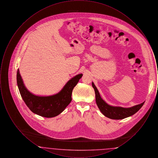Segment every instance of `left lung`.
Here are the masks:
<instances>
[{"mask_svg":"<svg viewBox=\"0 0 158 158\" xmlns=\"http://www.w3.org/2000/svg\"><path fill=\"white\" fill-rule=\"evenodd\" d=\"M92 85L95 90L96 102L99 110L105 117L109 118L113 120H121L133 115L142 108L144 103L143 102L140 104L135 105L130 108H123L120 106H111L107 104L101 98L99 91L94 83H92Z\"/></svg>","mask_w":158,"mask_h":158,"instance_id":"8db88e82","label":"left lung"}]
</instances>
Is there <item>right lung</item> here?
<instances>
[{
	"label": "right lung",
	"instance_id": "1",
	"mask_svg": "<svg viewBox=\"0 0 158 158\" xmlns=\"http://www.w3.org/2000/svg\"><path fill=\"white\" fill-rule=\"evenodd\" d=\"M82 74L75 76L68 81L58 94L48 97L37 96L26 88L18 69L17 85L25 104L32 113L46 118L56 117L62 113L72 101V94Z\"/></svg>",
	"mask_w": 158,
	"mask_h": 158
}]
</instances>
